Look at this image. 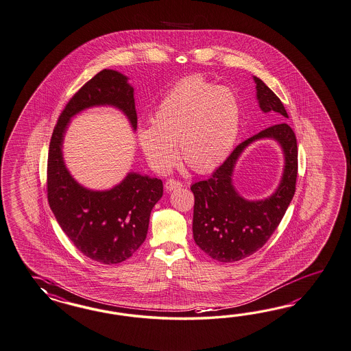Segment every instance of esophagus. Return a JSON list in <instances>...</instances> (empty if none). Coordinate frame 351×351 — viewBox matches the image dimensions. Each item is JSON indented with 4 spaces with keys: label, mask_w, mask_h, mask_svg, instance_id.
I'll list each match as a JSON object with an SVG mask.
<instances>
[{
    "label": "esophagus",
    "mask_w": 351,
    "mask_h": 351,
    "mask_svg": "<svg viewBox=\"0 0 351 351\" xmlns=\"http://www.w3.org/2000/svg\"><path fill=\"white\" fill-rule=\"evenodd\" d=\"M181 186H182V184H181L180 181L173 180V179H169V180L165 182V189L167 190V191L178 189V188H181Z\"/></svg>",
    "instance_id": "34e87169"
}]
</instances>
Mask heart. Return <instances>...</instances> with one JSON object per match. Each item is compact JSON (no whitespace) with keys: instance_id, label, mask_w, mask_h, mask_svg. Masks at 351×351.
<instances>
[{"instance_id":"heart-1","label":"heart","mask_w":351,"mask_h":351,"mask_svg":"<svg viewBox=\"0 0 351 351\" xmlns=\"http://www.w3.org/2000/svg\"><path fill=\"white\" fill-rule=\"evenodd\" d=\"M241 107L228 88L190 76L172 86L157 104L151 126L138 129V142L152 167L170 170L181 160L191 170L206 173L226 161L240 132Z\"/></svg>"}]
</instances>
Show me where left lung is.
Segmentation results:
<instances>
[{
  "label": "left lung",
  "mask_w": 351,
  "mask_h": 351,
  "mask_svg": "<svg viewBox=\"0 0 351 351\" xmlns=\"http://www.w3.org/2000/svg\"><path fill=\"white\" fill-rule=\"evenodd\" d=\"M256 99L263 112H276V123L240 143L208 180L191 185L194 193L193 237L197 245L218 262H237L265 245L284 217L295 194L298 175V145L293 129L284 123L287 112L280 98L253 76ZM272 138L285 153V172L280 184L268 199L249 201L233 186L237 160L252 142Z\"/></svg>",
  "instance_id": "8db88e82"
}]
</instances>
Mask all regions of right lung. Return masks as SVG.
<instances>
[{"mask_svg": "<svg viewBox=\"0 0 351 351\" xmlns=\"http://www.w3.org/2000/svg\"><path fill=\"white\" fill-rule=\"evenodd\" d=\"M128 79L116 70L104 69L82 86L60 114L48 151L49 207L73 244L104 265L126 261L144 243L163 184L157 178L129 172L111 189H88L67 170L62 144L70 120L90 107L111 106L120 110L136 130L134 88Z\"/></svg>", "mask_w": 351, "mask_h": 351, "instance_id": "add662e5", "label": "right lung"}]
</instances>
